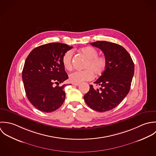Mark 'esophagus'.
I'll use <instances>...</instances> for the list:
<instances>
[{
	"mask_svg": "<svg viewBox=\"0 0 156 156\" xmlns=\"http://www.w3.org/2000/svg\"><path fill=\"white\" fill-rule=\"evenodd\" d=\"M72 84L73 85H74V86H78L80 84L79 83H72Z\"/></svg>",
	"mask_w": 156,
	"mask_h": 156,
	"instance_id": "34e87169",
	"label": "esophagus"
}]
</instances>
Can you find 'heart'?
Returning a JSON list of instances; mask_svg holds the SVG:
<instances>
[{"label":"heart","instance_id":"1","mask_svg":"<svg viewBox=\"0 0 156 156\" xmlns=\"http://www.w3.org/2000/svg\"><path fill=\"white\" fill-rule=\"evenodd\" d=\"M81 51L87 57L88 61L84 66L86 70L75 71L70 73L69 80L73 83H80L92 80L94 73L96 76L101 75L107 66L106 58L102 55H98V51L94 47H85L82 48ZM73 54V51L69 50L62 55V65L67 70H70L72 67Z\"/></svg>","mask_w":156,"mask_h":156}]
</instances>
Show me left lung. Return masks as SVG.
Masks as SVG:
<instances>
[{
	"mask_svg": "<svg viewBox=\"0 0 156 156\" xmlns=\"http://www.w3.org/2000/svg\"><path fill=\"white\" fill-rule=\"evenodd\" d=\"M100 49L107 59V66L101 76L94 83L100 86L84 96L92 109L99 112L112 110L118 106L128 94L134 72V64L129 53L122 46L105 41L90 43Z\"/></svg>",
	"mask_w": 156,
	"mask_h": 156,
	"instance_id": "left-lung-1",
	"label": "left lung"
}]
</instances>
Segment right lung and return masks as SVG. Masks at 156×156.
<instances>
[{"instance_id": "add662e5", "label": "right lung", "mask_w": 156, "mask_h": 156, "mask_svg": "<svg viewBox=\"0 0 156 156\" xmlns=\"http://www.w3.org/2000/svg\"><path fill=\"white\" fill-rule=\"evenodd\" d=\"M73 47L61 43H51L34 48L27 57L22 71L26 94L38 110L51 113L64 102L66 84L58 86L68 78L62 59ZM54 84L58 86H54Z\"/></svg>"}]
</instances>
